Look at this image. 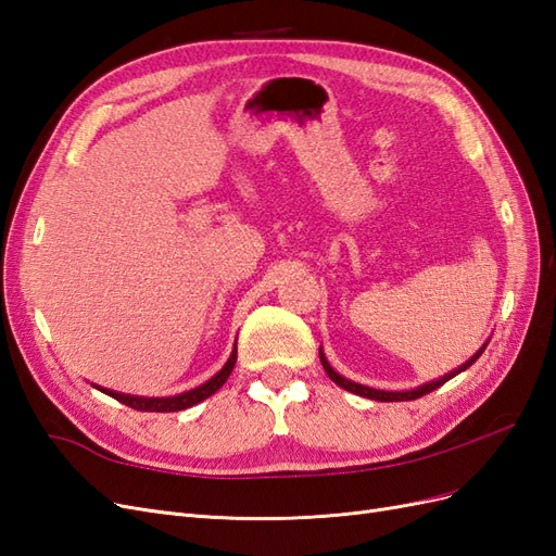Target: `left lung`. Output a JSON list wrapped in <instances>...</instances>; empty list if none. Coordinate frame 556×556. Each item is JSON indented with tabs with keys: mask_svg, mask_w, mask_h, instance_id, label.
Listing matches in <instances>:
<instances>
[{
	"mask_svg": "<svg viewBox=\"0 0 556 556\" xmlns=\"http://www.w3.org/2000/svg\"><path fill=\"white\" fill-rule=\"evenodd\" d=\"M484 348H486V343L476 352L473 357H470L468 362H464L459 368H454V371L445 374L443 378H439V380H431V382H425V384H419V387H415V390H408V392H384V390H374V387H366V384H359V382H352V380H348V378L339 376V374H336L333 368H331V364L327 362L323 348H319V362H323L327 376H329L336 384L343 387V390H348V392H352V394L366 396V399H374V401H413V399L425 396V394H429V392H433V390H439V387H441V384H445L450 378H454V376H459L462 371H466V368L482 355Z\"/></svg>",
	"mask_w": 556,
	"mask_h": 556,
	"instance_id": "1",
	"label": "left lung"
}]
</instances>
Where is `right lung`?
<instances>
[{
  "mask_svg": "<svg viewBox=\"0 0 556 556\" xmlns=\"http://www.w3.org/2000/svg\"><path fill=\"white\" fill-rule=\"evenodd\" d=\"M233 364H237V345H233L227 364L211 380L194 387V390H190V392H182V394H176V396H162V399H155V396H131V394H121V392H113V390H104V387H97V384L94 387H97L99 392L113 396L115 401L125 403V406H129L134 410H143V413H176V410H185V408L197 406L199 401H204V399H208L211 394H215L217 390H220V387L227 382L229 374L233 371Z\"/></svg>",
  "mask_w": 556,
  "mask_h": 556,
  "instance_id": "1",
  "label": "right lung"
}]
</instances>
